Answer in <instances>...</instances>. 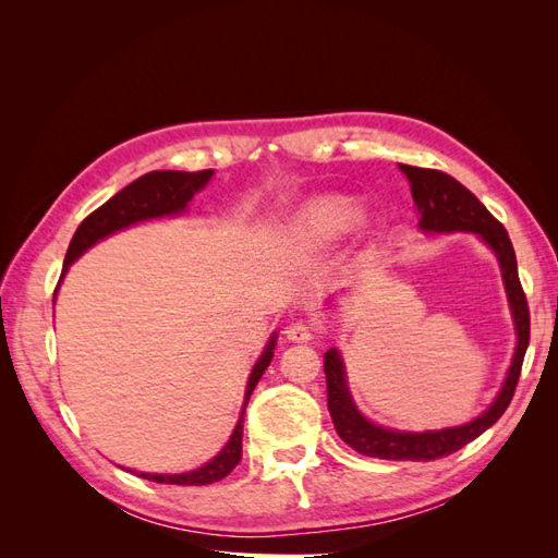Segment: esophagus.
Returning a JSON list of instances; mask_svg holds the SVG:
<instances>
[{
    "label": "esophagus",
    "mask_w": 558,
    "mask_h": 558,
    "mask_svg": "<svg viewBox=\"0 0 558 558\" xmlns=\"http://www.w3.org/2000/svg\"><path fill=\"white\" fill-rule=\"evenodd\" d=\"M286 337H289L291 342H310L312 340V328L305 320H295L289 328H286Z\"/></svg>",
    "instance_id": "1"
}]
</instances>
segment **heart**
I'll return each mask as SVG.
<instances>
[{
	"instance_id": "heart-1",
	"label": "heart",
	"mask_w": 558,
	"mask_h": 558,
	"mask_svg": "<svg viewBox=\"0 0 558 558\" xmlns=\"http://www.w3.org/2000/svg\"><path fill=\"white\" fill-rule=\"evenodd\" d=\"M359 218L361 207L353 199L340 195L320 197L302 209L291 228V238L302 246H324L340 240L359 223Z\"/></svg>"
}]
</instances>
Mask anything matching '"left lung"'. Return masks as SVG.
Segmentation results:
<instances>
[{
	"instance_id": "obj_1",
	"label": "left lung",
	"mask_w": 558,
	"mask_h": 558,
	"mask_svg": "<svg viewBox=\"0 0 558 558\" xmlns=\"http://www.w3.org/2000/svg\"><path fill=\"white\" fill-rule=\"evenodd\" d=\"M400 170L408 174L412 183L414 205L421 214L418 228L426 232H453L468 230L477 232L480 238L496 251L502 269L505 291L510 298V307L517 326V351L512 359V367L505 379L496 402L482 416L470 421L459 428L445 430H428V433H400L375 426L367 421L353 404L349 388L344 381V365L340 353L335 349L324 353V373L328 386V412L337 435L356 449L359 453L373 456V459L386 461H435L459 451L468 442L480 437L486 428H492L496 421L510 408L514 388L519 384L523 356H526L529 340H531V312L526 293L521 289L519 272H517V256L510 242L508 230L502 228L498 218L488 211L482 202L472 195L463 183L440 170H426V167L400 165Z\"/></svg>"
}]
</instances>
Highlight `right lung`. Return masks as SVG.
Instances as JSON below:
<instances>
[{
  "label": "right lung",
  "instance_id": "obj_1",
  "mask_svg": "<svg viewBox=\"0 0 558 558\" xmlns=\"http://www.w3.org/2000/svg\"><path fill=\"white\" fill-rule=\"evenodd\" d=\"M214 170H199V172H148L140 177L137 181H132L125 185L123 191H118L111 199H107L102 207H97L93 214L83 218L81 226L76 228L74 238L70 242V248H66L64 256V269L70 267L83 251L90 248L95 242L105 240L107 234L123 230L132 223L146 221V218H158V216H170L179 214L189 205L191 197L211 179ZM62 269V275H64ZM275 356V337L269 340L267 349L263 351L260 361L253 367V373L246 384V396H244V408L242 416L234 426V433L230 437V442L223 447V451L216 456L214 461L207 465H202L193 472H183V475H146V472H140L137 477H144L148 482H158V484H183V486H202V484H211L228 477L242 461V428H244V410L246 402L256 388L258 379L267 369L269 361Z\"/></svg>",
  "mask_w": 558,
  "mask_h": 558
}]
</instances>
